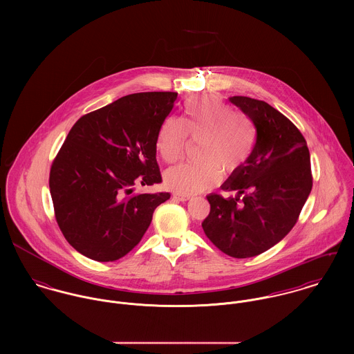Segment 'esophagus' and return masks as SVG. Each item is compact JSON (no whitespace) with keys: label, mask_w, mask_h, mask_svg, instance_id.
Masks as SVG:
<instances>
[{"label":"esophagus","mask_w":354,"mask_h":354,"mask_svg":"<svg viewBox=\"0 0 354 354\" xmlns=\"http://www.w3.org/2000/svg\"><path fill=\"white\" fill-rule=\"evenodd\" d=\"M173 199L178 201V202H187L191 199V196H185V195H178V194H174L173 195Z\"/></svg>","instance_id":"1"}]
</instances>
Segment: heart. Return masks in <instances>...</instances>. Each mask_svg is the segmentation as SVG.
Returning a JSON list of instances; mask_svg holds the SVG:
<instances>
[{"mask_svg":"<svg viewBox=\"0 0 354 354\" xmlns=\"http://www.w3.org/2000/svg\"><path fill=\"white\" fill-rule=\"evenodd\" d=\"M189 137L199 142L198 162L166 170L165 185L176 194L191 196L211 189L223 176L237 173L251 158L256 133L252 120L234 111L218 95L185 102L184 117H167L156 135V150L166 163L177 162L188 149Z\"/></svg>","mask_w":354,"mask_h":354,"instance_id":"heart-1","label":"heart"}]
</instances>
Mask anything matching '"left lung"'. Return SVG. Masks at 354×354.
I'll list each match as a JSON object with an SVG mask.
<instances>
[{
    "label": "left lung",
    "mask_w": 354,
    "mask_h": 354,
    "mask_svg": "<svg viewBox=\"0 0 354 354\" xmlns=\"http://www.w3.org/2000/svg\"><path fill=\"white\" fill-rule=\"evenodd\" d=\"M254 124L257 138L248 162L222 185L236 196H207L202 226L223 253L245 259L266 252L297 223L312 189L310 156L299 128L267 102L232 97Z\"/></svg>",
    "instance_id": "8db88e82"
}]
</instances>
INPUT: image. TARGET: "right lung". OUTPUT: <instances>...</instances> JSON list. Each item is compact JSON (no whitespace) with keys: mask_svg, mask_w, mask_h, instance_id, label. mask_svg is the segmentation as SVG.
Segmentation results:
<instances>
[{"mask_svg":"<svg viewBox=\"0 0 354 354\" xmlns=\"http://www.w3.org/2000/svg\"><path fill=\"white\" fill-rule=\"evenodd\" d=\"M177 93H138L80 117L50 167L55 221L77 252L114 261L142 240L169 192L132 194L162 183L156 135Z\"/></svg>","mask_w":354,"mask_h":354,"instance_id":"obj_1","label":"right lung"}]
</instances>
